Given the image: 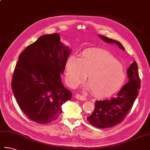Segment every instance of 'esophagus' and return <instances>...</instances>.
Here are the masks:
<instances>
[{
	"label": "esophagus",
	"instance_id": "obj_1",
	"mask_svg": "<svg viewBox=\"0 0 150 150\" xmlns=\"http://www.w3.org/2000/svg\"><path fill=\"white\" fill-rule=\"evenodd\" d=\"M75 98H76V99H79V100H81V101H86V98H85L84 96L79 94V93H77V94L75 95Z\"/></svg>",
	"mask_w": 150,
	"mask_h": 150
}]
</instances>
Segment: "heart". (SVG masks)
Masks as SVG:
<instances>
[{
  "label": "heart",
  "mask_w": 150,
  "mask_h": 150,
  "mask_svg": "<svg viewBox=\"0 0 150 150\" xmlns=\"http://www.w3.org/2000/svg\"><path fill=\"white\" fill-rule=\"evenodd\" d=\"M66 78L70 86L83 83L88 75L86 88L99 97H107L118 90L124 83V67L112 54L100 49H87L81 58L71 55L65 66Z\"/></svg>",
  "instance_id": "obj_1"
}]
</instances>
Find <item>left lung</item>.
<instances>
[{"label":"left lung","instance_id":"1","mask_svg":"<svg viewBox=\"0 0 150 150\" xmlns=\"http://www.w3.org/2000/svg\"><path fill=\"white\" fill-rule=\"evenodd\" d=\"M104 42L116 44L125 50L118 41L98 35ZM129 83H126L114 98L109 99L96 101L93 113L88 117L90 124L96 127L105 129L112 127L120 124L127 116L138 96V90L140 87L139 69L136 62H133L127 70Z\"/></svg>","mask_w":150,"mask_h":150}]
</instances>
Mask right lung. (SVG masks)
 Listing matches in <instances>:
<instances>
[{
    "label": "right lung",
    "instance_id": "1",
    "mask_svg": "<svg viewBox=\"0 0 150 150\" xmlns=\"http://www.w3.org/2000/svg\"><path fill=\"white\" fill-rule=\"evenodd\" d=\"M71 51L55 33L43 35L19 55L11 88L21 109L32 121H54L62 112V105L71 99L61 80Z\"/></svg>",
    "mask_w": 150,
    "mask_h": 150
}]
</instances>
